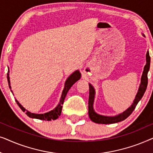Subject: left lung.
Wrapping results in <instances>:
<instances>
[{"instance_id":"obj_1","label":"left lung","mask_w":153,"mask_h":153,"mask_svg":"<svg viewBox=\"0 0 153 153\" xmlns=\"http://www.w3.org/2000/svg\"><path fill=\"white\" fill-rule=\"evenodd\" d=\"M144 36V35H143ZM150 57L149 55V51H147L146 53V65L144 67L143 74H142L141 79V84L139 88V91L136 95L135 99L134 100L131 106L127 108L126 111L116 116H102L96 113L93 109V102L95 99V91L93 85L89 83V99H88V115L91 120L95 123L99 124H113L116 123L120 121L124 120L126 119L129 115H131L133 111L134 110L137 106L138 102H139L143 97L145 93L146 90L147 88L148 85V72L150 69Z\"/></svg>"}]
</instances>
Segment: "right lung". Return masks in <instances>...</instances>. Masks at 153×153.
I'll list each match as a JSON object with an SVG mask.
<instances>
[{"instance_id": "1", "label": "right lung", "mask_w": 153, "mask_h": 153, "mask_svg": "<svg viewBox=\"0 0 153 153\" xmlns=\"http://www.w3.org/2000/svg\"><path fill=\"white\" fill-rule=\"evenodd\" d=\"M7 81H8V84H9L10 88L11 89V86H10V76H9V71L7 72ZM81 78V73L79 72V70L75 71L74 73H72V74L70 75V76L68 77L67 81H65V88L62 91V93L61 95V98H60V103L58 104V105L56 106V107L54 108L53 110L51 111H49L47 113H45L44 114H33V113L29 112L28 111H26V108L23 107L19 102L17 100H16V104H18L19 106L21 108L23 111H26V114L27 116L30 118H36V119H39V120H56L57 119L58 117L60 116L62 111V104H63L65 98L66 97L67 93L71 87L72 86V85L74 84L75 82H76L79 79Z\"/></svg>"}]
</instances>
